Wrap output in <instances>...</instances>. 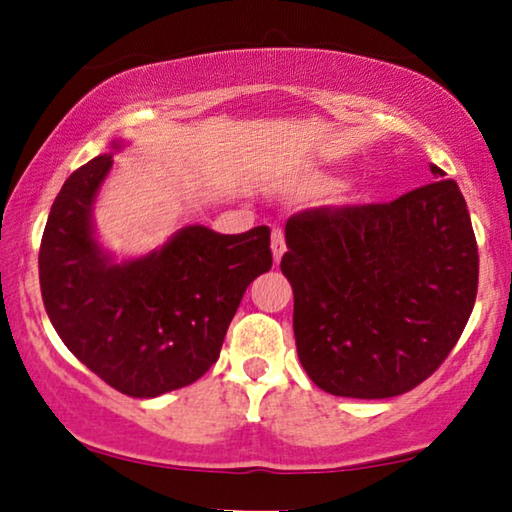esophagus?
<instances>
[{
    "label": "esophagus",
    "mask_w": 512,
    "mask_h": 512,
    "mask_svg": "<svg viewBox=\"0 0 512 512\" xmlns=\"http://www.w3.org/2000/svg\"><path fill=\"white\" fill-rule=\"evenodd\" d=\"M285 236L281 229H274L272 231V254H274V263H281V258L285 254Z\"/></svg>",
    "instance_id": "1"
}]
</instances>
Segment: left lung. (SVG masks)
Returning <instances> with one entry per match:
<instances>
[{
    "label": "left lung",
    "mask_w": 512,
    "mask_h": 512,
    "mask_svg": "<svg viewBox=\"0 0 512 512\" xmlns=\"http://www.w3.org/2000/svg\"><path fill=\"white\" fill-rule=\"evenodd\" d=\"M285 242L299 360L333 396L380 400L418 387L472 315L477 238L454 179L389 204L297 213Z\"/></svg>",
    "instance_id": "left-lung-1"
}]
</instances>
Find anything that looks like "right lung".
<instances>
[{"instance_id":"obj_1","label":"right lung","mask_w":512,"mask_h":512,"mask_svg":"<svg viewBox=\"0 0 512 512\" xmlns=\"http://www.w3.org/2000/svg\"><path fill=\"white\" fill-rule=\"evenodd\" d=\"M112 150L62 184L40 245V288L53 328L89 371L132 398L188 387L211 369L249 283L272 267L270 229L222 236L177 229L146 256L116 261L96 238L94 204Z\"/></svg>"}]
</instances>
